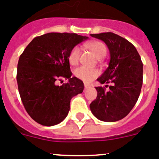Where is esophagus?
Instances as JSON below:
<instances>
[{"instance_id":"esophagus-1","label":"esophagus","mask_w":159,"mask_h":159,"mask_svg":"<svg viewBox=\"0 0 159 159\" xmlns=\"http://www.w3.org/2000/svg\"><path fill=\"white\" fill-rule=\"evenodd\" d=\"M84 86H85V89H88V88H89L91 86L90 85H88V84H84Z\"/></svg>"}]
</instances>
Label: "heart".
<instances>
[{
  "mask_svg": "<svg viewBox=\"0 0 159 159\" xmlns=\"http://www.w3.org/2000/svg\"><path fill=\"white\" fill-rule=\"evenodd\" d=\"M87 47L98 59L102 58L106 56V47L101 41H92L88 44ZM80 56H81V49L79 47L76 46L73 48L69 54V62L70 63V65L75 66L78 64L79 61ZM74 74L78 79L85 81V82H90L98 76L99 71L94 68L81 66L74 70Z\"/></svg>",
  "mask_w": 159,
  "mask_h": 159,
  "instance_id": "b5f03b06",
  "label": "heart"
}]
</instances>
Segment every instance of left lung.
<instances>
[{
    "mask_svg": "<svg viewBox=\"0 0 159 159\" xmlns=\"http://www.w3.org/2000/svg\"><path fill=\"white\" fill-rule=\"evenodd\" d=\"M108 47V68L98 78L101 84H110L109 89L95 87L98 95L89 105L92 114L103 121H117L127 115L137 102L143 85V65L132 44L114 33L91 34Z\"/></svg>",
    "mask_w": 159,
    "mask_h": 159,
    "instance_id": "left-lung-1",
    "label": "left lung"
}]
</instances>
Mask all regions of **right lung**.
<instances>
[{
	"label": "right lung",
	"mask_w": 159,
	"mask_h": 159,
	"mask_svg": "<svg viewBox=\"0 0 159 159\" xmlns=\"http://www.w3.org/2000/svg\"><path fill=\"white\" fill-rule=\"evenodd\" d=\"M88 37L49 33L34 38L20 56L16 81L25 109L35 121L45 126L60 123L68 115L70 100L81 93L82 81L72 77L69 54ZM65 77L61 86L56 81Z\"/></svg>",
	"instance_id": "1"
}]
</instances>
